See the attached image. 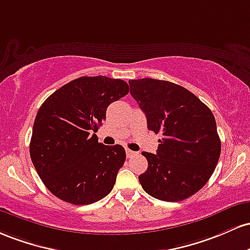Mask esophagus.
I'll return each instance as SVG.
<instances>
[{
  "label": "esophagus",
  "instance_id": "34e87169",
  "mask_svg": "<svg viewBox=\"0 0 250 250\" xmlns=\"http://www.w3.org/2000/svg\"><path fill=\"white\" fill-rule=\"evenodd\" d=\"M137 152H134V151H131L130 148H126V156H127V158H131V157L136 156Z\"/></svg>",
  "mask_w": 250,
  "mask_h": 250
}]
</instances>
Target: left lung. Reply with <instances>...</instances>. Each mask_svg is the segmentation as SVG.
Returning <instances> with one entry per match:
<instances>
[{"label":"left lung","mask_w":250,"mask_h":250,"mask_svg":"<svg viewBox=\"0 0 250 250\" xmlns=\"http://www.w3.org/2000/svg\"><path fill=\"white\" fill-rule=\"evenodd\" d=\"M128 83L146 117L147 128L163 136L156 155L142 152L148 164L138 177L142 188L157 200H186L206 186L220 158L214 114L177 83L150 78Z\"/></svg>","instance_id":"left-lung-1"}]
</instances>
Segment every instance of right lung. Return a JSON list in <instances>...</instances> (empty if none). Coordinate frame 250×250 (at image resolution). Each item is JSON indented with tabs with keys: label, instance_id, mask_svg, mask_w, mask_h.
I'll use <instances>...</instances> for the list:
<instances>
[{
	"label": "right lung",
	"instance_id": "add662e5",
	"mask_svg": "<svg viewBox=\"0 0 250 250\" xmlns=\"http://www.w3.org/2000/svg\"><path fill=\"white\" fill-rule=\"evenodd\" d=\"M128 93L124 80L81 77L49 95L36 114L29 152L47 189L75 206L107 196L124 165L122 145L107 146L95 132L108 105Z\"/></svg>",
	"mask_w": 250,
	"mask_h": 250
}]
</instances>
